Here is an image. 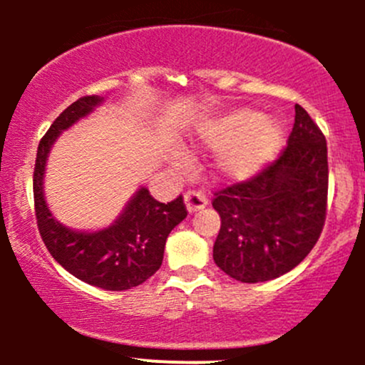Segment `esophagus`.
<instances>
[{
	"label": "esophagus",
	"instance_id": "obj_1",
	"mask_svg": "<svg viewBox=\"0 0 365 365\" xmlns=\"http://www.w3.org/2000/svg\"><path fill=\"white\" fill-rule=\"evenodd\" d=\"M183 200H185V206L189 213L197 212V210L205 208L208 205V197L203 192H200V190H189V192H185Z\"/></svg>",
	"mask_w": 365,
	"mask_h": 365
}]
</instances>
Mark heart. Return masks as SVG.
<instances>
[{
	"label": "heart",
	"instance_id": "obj_1",
	"mask_svg": "<svg viewBox=\"0 0 365 365\" xmlns=\"http://www.w3.org/2000/svg\"><path fill=\"white\" fill-rule=\"evenodd\" d=\"M282 139L284 130L277 120L247 108L205 121L194 134V143L219 150L215 169L227 182H244L256 175L277 155ZM175 162L180 168L187 164L180 153Z\"/></svg>",
	"mask_w": 365,
	"mask_h": 365
}]
</instances>
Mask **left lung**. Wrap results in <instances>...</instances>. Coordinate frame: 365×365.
I'll return each instance as SVG.
<instances>
[{
    "instance_id": "8db88e82",
    "label": "left lung",
    "mask_w": 365,
    "mask_h": 365,
    "mask_svg": "<svg viewBox=\"0 0 365 365\" xmlns=\"http://www.w3.org/2000/svg\"><path fill=\"white\" fill-rule=\"evenodd\" d=\"M329 194L327 141L295 106L288 146L256 176L213 194L220 231L213 261L240 282H264L293 270L318 242Z\"/></svg>"
}]
</instances>
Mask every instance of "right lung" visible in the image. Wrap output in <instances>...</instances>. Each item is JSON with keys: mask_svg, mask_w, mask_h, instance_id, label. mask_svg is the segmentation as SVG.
Masks as SVG:
<instances>
[{"mask_svg": "<svg viewBox=\"0 0 365 365\" xmlns=\"http://www.w3.org/2000/svg\"><path fill=\"white\" fill-rule=\"evenodd\" d=\"M102 101L98 95L81 97L53 121L40 139L33 173L35 215L47 251L65 270L97 288L123 292L143 284L159 270L165 240L173 227L185 219L187 208L182 196L168 205L159 203L150 196L148 189L141 187L106 230L73 231L54 219L43 197V171L51 146L61 130L90 114Z\"/></svg>", "mask_w": 365, "mask_h": 365, "instance_id": "1", "label": "right lung"}]
</instances>
